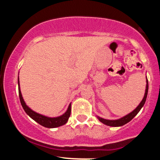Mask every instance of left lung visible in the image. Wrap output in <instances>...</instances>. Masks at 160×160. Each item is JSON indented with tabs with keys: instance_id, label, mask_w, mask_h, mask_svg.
Masks as SVG:
<instances>
[{
	"instance_id": "left-lung-1",
	"label": "left lung",
	"mask_w": 160,
	"mask_h": 160,
	"mask_svg": "<svg viewBox=\"0 0 160 160\" xmlns=\"http://www.w3.org/2000/svg\"><path fill=\"white\" fill-rule=\"evenodd\" d=\"M146 82H147L146 89H145V93H144V98H143L142 101L141 102V103L138 104V107L135 108L133 111H132L131 113H129L127 115L124 116V117H122V118L118 119V120H106V119H103V118H102V117H98V120L100 121V122H102V123L107 125V126H113V127H117V126H123V125L126 124L127 122H129V121H131L132 120L134 117H135V116L138 114V113L140 111V110L142 108V107L144 106V104L145 103V102H146L147 96H148V79H147Z\"/></svg>"
}]
</instances>
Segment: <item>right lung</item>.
Returning <instances> with one entry per match:
<instances>
[{"instance_id":"1","label":"right lung","mask_w":160,"mask_h":160,"mask_svg":"<svg viewBox=\"0 0 160 160\" xmlns=\"http://www.w3.org/2000/svg\"><path fill=\"white\" fill-rule=\"evenodd\" d=\"M18 86H19V99L20 102H21L22 106L24 111H25V113H27L31 118L33 119L34 121H36L37 122H38L41 126H44L47 128H56L58 126H61L65 125L66 122L68 120V118L71 115V104H70L68 110L64 114L59 117H48L43 116L40 113H36L34 111H32L30 108H28L25 104V101L22 98V95L21 90H20V86H19V78H18Z\"/></svg>"}]
</instances>
